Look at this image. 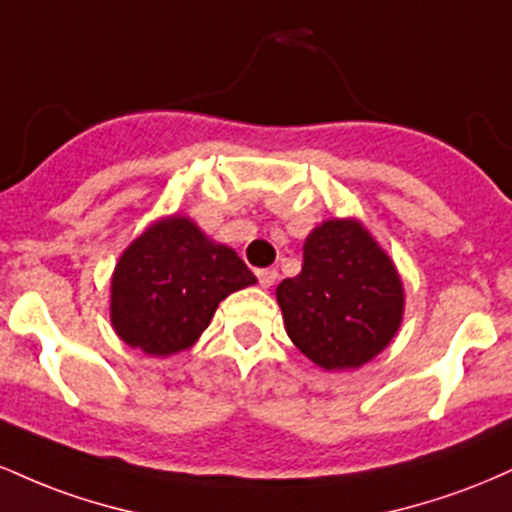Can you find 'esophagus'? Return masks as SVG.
<instances>
[{"instance_id": "obj_1", "label": "esophagus", "mask_w": 512, "mask_h": 512, "mask_svg": "<svg viewBox=\"0 0 512 512\" xmlns=\"http://www.w3.org/2000/svg\"><path fill=\"white\" fill-rule=\"evenodd\" d=\"M255 274H257V281H260L262 289H269V286L276 281V276H279L276 274V269H257Z\"/></svg>"}]
</instances>
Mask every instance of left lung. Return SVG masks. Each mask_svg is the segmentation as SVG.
Listing matches in <instances>:
<instances>
[{
	"label": "left lung",
	"instance_id": "1",
	"mask_svg": "<svg viewBox=\"0 0 512 512\" xmlns=\"http://www.w3.org/2000/svg\"><path fill=\"white\" fill-rule=\"evenodd\" d=\"M291 342L325 370L361 368L392 342L404 286L387 252L356 219H330L303 245V269L276 286Z\"/></svg>",
	"mask_w": 512,
	"mask_h": 512
}]
</instances>
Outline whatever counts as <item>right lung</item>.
<instances>
[{"instance_id":"add662e5","label":"right lung","mask_w":512,"mask_h":512,"mask_svg":"<svg viewBox=\"0 0 512 512\" xmlns=\"http://www.w3.org/2000/svg\"><path fill=\"white\" fill-rule=\"evenodd\" d=\"M255 281L236 250L209 240L187 216H168L115 264L110 322L132 349L178 354L207 330L223 298Z\"/></svg>"}]
</instances>
